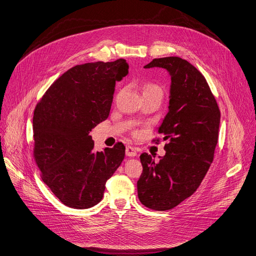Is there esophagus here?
I'll return each instance as SVG.
<instances>
[{
    "instance_id": "esophagus-1",
    "label": "esophagus",
    "mask_w": 256,
    "mask_h": 256,
    "mask_svg": "<svg viewBox=\"0 0 256 256\" xmlns=\"http://www.w3.org/2000/svg\"><path fill=\"white\" fill-rule=\"evenodd\" d=\"M126 156H128V157H135V156H137V150H136L135 148L128 146H126Z\"/></svg>"
}]
</instances>
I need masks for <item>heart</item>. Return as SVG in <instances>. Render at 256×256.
Instances as JSON below:
<instances>
[{
  "instance_id": "obj_1",
  "label": "heart",
  "mask_w": 256,
  "mask_h": 256,
  "mask_svg": "<svg viewBox=\"0 0 256 256\" xmlns=\"http://www.w3.org/2000/svg\"><path fill=\"white\" fill-rule=\"evenodd\" d=\"M150 90L162 92V88H160V86H158L157 84H154V83H146V84L144 85V92H150Z\"/></svg>"
}]
</instances>
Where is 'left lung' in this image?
<instances>
[{
    "label": "left lung",
    "mask_w": 256,
    "mask_h": 256,
    "mask_svg": "<svg viewBox=\"0 0 256 256\" xmlns=\"http://www.w3.org/2000/svg\"><path fill=\"white\" fill-rule=\"evenodd\" d=\"M150 68H166L171 74L168 112L158 130L168 142L158 162L148 153L140 155L144 170L137 190L144 206L166 211L197 190L213 162L220 110L204 74L190 62L166 56L144 66Z\"/></svg>",
    "instance_id": "1"
}]
</instances>
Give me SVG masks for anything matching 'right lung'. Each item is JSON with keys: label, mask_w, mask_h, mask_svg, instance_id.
<instances>
[{"label": "right lung", "mask_w": 256, "mask_h": 256, "mask_svg": "<svg viewBox=\"0 0 256 256\" xmlns=\"http://www.w3.org/2000/svg\"><path fill=\"white\" fill-rule=\"evenodd\" d=\"M128 74L124 59L76 65L56 79L34 112V158L42 180L74 209L101 202L126 146L94 152L92 128L108 117L115 84Z\"/></svg>", "instance_id": "add662e5"}]
</instances>
